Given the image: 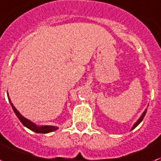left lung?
Listing matches in <instances>:
<instances>
[{"label": "left lung", "mask_w": 161, "mask_h": 161, "mask_svg": "<svg viewBox=\"0 0 161 161\" xmlns=\"http://www.w3.org/2000/svg\"><path fill=\"white\" fill-rule=\"evenodd\" d=\"M146 112H147V110H144V111H143V113L142 114V116H140V118L138 119V121H137V122H136V123H135V124L133 125V127H132V129H134L135 127H137V126H138V125L139 124V123H140L141 121H143V117H144V116H145Z\"/></svg>", "instance_id": "left-lung-1"}]
</instances>
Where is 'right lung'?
I'll return each mask as SVG.
<instances>
[{
    "label": "right lung",
    "instance_id": "add662e5",
    "mask_svg": "<svg viewBox=\"0 0 161 161\" xmlns=\"http://www.w3.org/2000/svg\"><path fill=\"white\" fill-rule=\"evenodd\" d=\"M7 97H8V100H9L10 103H11V105H12V109H13L14 112H15L16 116H18V118L20 120V121L23 123V126H25L26 127H28L29 129L32 130V131H34V132H38V133H48V132L56 131V130L58 128L57 127H54V126H41V127H38V126H36L34 122H32V121H30L29 120L26 119L25 117H23V116L18 112V110L14 107V105H12V103L11 102V100H10L9 95H7Z\"/></svg>",
    "mask_w": 161,
    "mask_h": 161
}]
</instances>
